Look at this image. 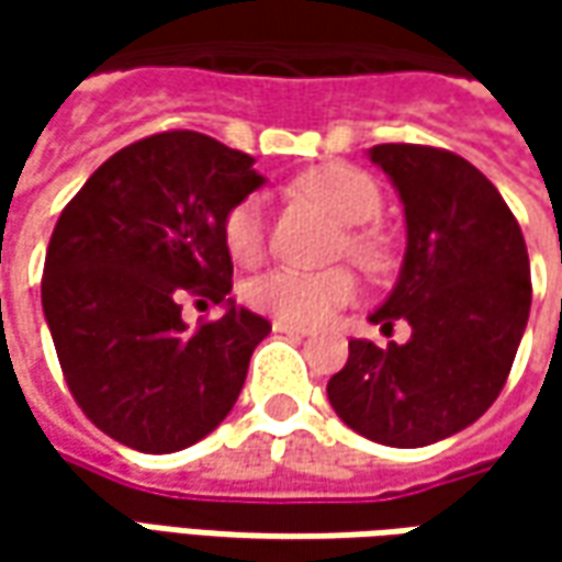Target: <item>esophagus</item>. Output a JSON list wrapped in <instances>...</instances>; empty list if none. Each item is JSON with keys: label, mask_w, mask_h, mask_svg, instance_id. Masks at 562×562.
I'll use <instances>...</instances> for the list:
<instances>
[{"label": "esophagus", "mask_w": 562, "mask_h": 562, "mask_svg": "<svg viewBox=\"0 0 562 562\" xmlns=\"http://www.w3.org/2000/svg\"><path fill=\"white\" fill-rule=\"evenodd\" d=\"M274 335H291V337H310V328L303 325H291V322H271Z\"/></svg>", "instance_id": "34e87169"}]
</instances>
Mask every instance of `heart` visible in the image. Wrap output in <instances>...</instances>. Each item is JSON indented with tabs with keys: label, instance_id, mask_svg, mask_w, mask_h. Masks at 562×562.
<instances>
[{
	"label": "heart",
	"instance_id": "b5f03b06",
	"mask_svg": "<svg viewBox=\"0 0 562 562\" xmlns=\"http://www.w3.org/2000/svg\"><path fill=\"white\" fill-rule=\"evenodd\" d=\"M296 190L322 203L337 222H344V252L359 262L362 269H381L387 259V249L381 244L369 222L381 215V190L357 165L328 162L315 165L306 175L296 178ZM227 252L252 266L262 249H266V205L259 196H244L240 203L227 209L222 222ZM247 303L256 313L274 315L278 322L291 325H318L328 315L347 306L357 296V278L347 269L328 271H296V269H271L259 278H252L244 288Z\"/></svg>",
	"mask_w": 562,
	"mask_h": 562
}]
</instances>
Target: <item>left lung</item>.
Instances as JSON below:
<instances>
[{
	"label": "left lung",
	"instance_id": "1",
	"mask_svg": "<svg viewBox=\"0 0 562 562\" xmlns=\"http://www.w3.org/2000/svg\"><path fill=\"white\" fill-rule=\"evenodd\" d=\"M369 156L406 212L400 281L372 322L394 331L406 318L413 337L350 340L328 400L369 441L425 447L463 431L504 391L529 322V249L497 187L463 156L419 143H381Z\"/></svg>",
	"mask_w": 562,
	"mask_h": 562
}]
</instances>
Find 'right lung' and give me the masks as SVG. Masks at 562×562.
Wrapping results in <instances>:
<instances>
[{"label":"right lung","mask_w":562,"mask_h":562,"mask_svg":"<svg viewBox=\"0 0 562 562\" xmlns=\"http://www.w3.org/2000/svg\"><path fill=\"white\" fill-rule=\"evenodd\" d=\"M252 156L196 131H162L99 165L61 209L43 269V313L68 391L124 447L175 453L218 428L269 335L234 306L187 328L181 303H225L227 209L262 178Z\"/></svg>","instance_id":"1"}]
</instances>
